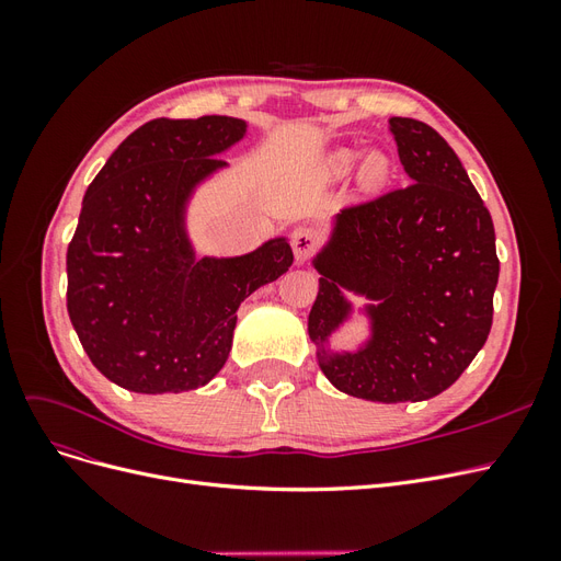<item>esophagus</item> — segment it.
Returning a JSON list of instances; mask_svg holds the SVG:
<instances>
[{
    "instance_id": "34e87169",
    "label": "esophagus",
    "mask_w": 561,
    "mask_h": 561,
    "mask_svg": "<svg viewBox=\"0 0 561 561\" xmlns=\"http://www.w3.org/2000/svg\"><path fill=\"white\" fill-rule=\"evenodd\" d=\"M318 245V236L313 229L299 227L293 231V250L297 262H307Z\"/></svg>"
}]
</instances>
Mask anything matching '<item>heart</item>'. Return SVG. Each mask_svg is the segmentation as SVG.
Returning a JSON list of instances; mask_svg holds the SVG:
<instances>
[{"mask_svg": "<svg viewBox=\"0 0 561 561\" xmlns=\"http://www.w3.org/2000/svg\"><path fill=\"white\" fill-rule=\"evenodd\" d=\"M358 161V151L355 149H339L332 154V171L334 173H348L351 168ZM386 171V161L381 154H369L363 163V180L365 182H375L377 178H381V173Z\"/></svg>", "mask_w": 561, "mask_h": 561, "instance_id": "heart-1", "label": "heart"}]
</instances>
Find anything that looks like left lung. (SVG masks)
<instances>
[{
  "mask_svg": "<svg viewBox=\"0 0 561 561\" xmlns=\"http://www.w3.org/2000/svg\"><path fill=\"white\" fill-rule=\"evenodd\" d=\"M412 184L332 219L313 257L318 297L309 336L334 388L371 402H419L447 390L484 346L499 283L496 233L456 151L428 124L393 116ZM344 291L368 299L370 336L332 352L352 312Z\"/></svg>",
  "mask_w": 561,
  "mask_h": 561,
  "instance_id": "8db88e82",
  "label": "left lung"
}]
</instances>
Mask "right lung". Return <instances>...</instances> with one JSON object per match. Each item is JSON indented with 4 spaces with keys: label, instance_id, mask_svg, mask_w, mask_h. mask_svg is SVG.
I'll list each match as a JSON object with an SVG mask.
<instances>
[{
    "label": "right lung",
    "instance_id": "1",
    "mask_svg": "<svg viewBox=\"0 0 561 561\" xmlns=\"http://www.w3.org/2000/svg\"><path fill=\"white\" fill-rule=\"evenodd\" d=\"M236 116L154 118L114 149L67 248V313L103 375L135 393H182L225 367L236 311L293 266L271 239L241 257H196L186 208L241 142Z\"/></svg>",
    "mask_w": 561,
    "mask_h": 561
}]
</instances>
